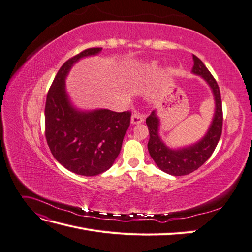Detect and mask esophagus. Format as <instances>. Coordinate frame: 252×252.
<instances>
[{
    "instance_id": "obj_1",
    "label": "esophagus",
    "mask_w": 252,
    "mask_h": 252,
    "mask_svg": "<svg viewBox=\"0 0 252 252\" xmlns=\"http://www.w3.org/2000/svg\"><path fill=\"white\" fill-rule=\"evenodd\" d=\"M144 120H145V116H144V114L141 113V112H139V111H136V112H134V113L132 114V117H131V123H132V124H140V123H143Z\"/></svg>"
}]
</instances>
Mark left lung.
Listing matches in <instances>:
<instances>
[{"label":"left lung","mask_w":252,"mask_h":252,"mask_svg":"<svg viewBox=\"0 0 252 252\" xmlns=\"http://www.w3.org/2000/svg\"><path fill=\"white\" fill-rule=\"evenodd\" d=\"M192 72L202 75V78L209 84L216 100V113L212 120L209 130L204 138L196 144L178 150L169 149L158 136V119L156 112L152 111L146 119L149 130L148 151L159 169L171 175H185L199 169L207 161L215 151L222 135L223 129V108L220 88L216 79L204 65L202 61L193 55Z\"/></svg>","instance_id":"1"}]
</instances>
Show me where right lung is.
I'll use <instances>...</instances> for the list:
<instances>
[{
    "instance_id": "right-lung-1",
    "label": "right lung",
    "mask_w": 252,
    "mask_h": 252,
    "mask_svg": "<svg viewBox=\"0 0 252 252\" xmlns=\"http://www.w3.org/2000/svg\"><path fill=\"white\" fill-rule=\"evenodd\" d=\"M101 50L88 48L67 60L53 80L45 104V136L52 156L66 169L86 177L100 174L112 166L131 118L129 110L79 112L68 101L65 78L71 66L81 58Z\"/></svg>"
}]
</instances>
